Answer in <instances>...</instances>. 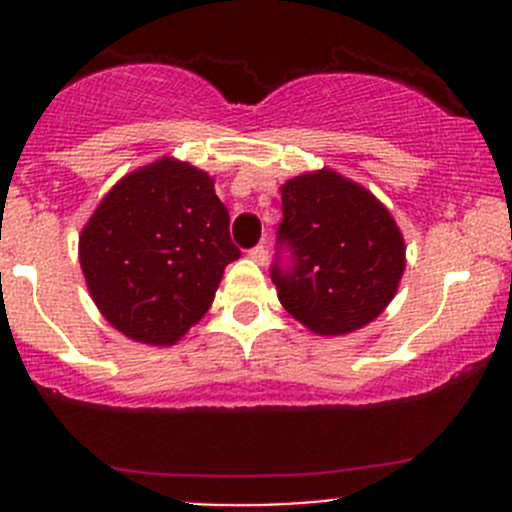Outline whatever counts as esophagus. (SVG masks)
Here are the masks:
<instances>
[{
  "label": "esophagus",
  "instance_id": "34e87169",
  "mask_svg": "<svg viewBox=\"0 0 512 512\" xmlns=\"http://www.w3.org/2000/svg\"><path fill=\"white\" fill-rule=\"evenodd\" d=\"M247 255H250V260H255L257 265H265V262H267V247L265 245H257V247H252V250L247 252Z\"/></svg>",
  "mask_w": 512,
  "mask_h": 512
}]
</instances>
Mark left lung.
Instances as JSON below:
<instances>
[{"mask_svg":"<svg viewBox=\"0 0 512 512\" xmlns=\"http://www.w3.org/2000/svg\"><path fill=\"white\" fill-rule=\"evenodd\" d=\"M270 275L282 307L322 337L366 327L394 299L406 267L401 230L366 188L324 168L282 185ZM290 252L287 266L281 250Z\"/></svg>","mask_w":512,"mask_h":512,"instance_id":"obj_1","label":"left lung"}]
</instances>
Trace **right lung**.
<instances>
[{
    "mask_svg": "<svg viewBox=\"0 0 512 512\" xmlns=\"http://www.w3.org/2000/svg\"><path fill=\"white\" fill-rule=\"evenodd\" d=\"M79 257L106 322L168 347L203 319L240 250L213 178L160 158L108 190L81 230Z\"/></svg>",
    "mask_w": 512,
    "mask_h": 512,
    "instance_id": "obj_1",
    "label": "right lung"
}]
</instances>
